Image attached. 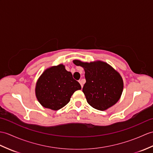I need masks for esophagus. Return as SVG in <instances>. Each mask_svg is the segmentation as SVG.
I'll return each mask as SVG.
<instances>
[{
    "instance_id": "34e87169",
    "label": "esophagus",
    "mask_w": 153,
    "mask_h": 153,
    "mask_svg": "<svg viewBox=\"0 0 153 153\" xmlns=\"http://www.w3.org/2000/svg\"><path fill=\"white\" fill-rule=\"evenodd\" d=\"M79 83H80V85H81V87H83V79L79 80Z\"/></svg>"
}]
</instances>
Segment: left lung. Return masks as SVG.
I'll return each instance as SVG.
<instances>
[{
  "label": "left lung",
  "instance_id": "left-lung-1",
  "mask_svg": "<svg viewBox=\"0 0 153 153\" xmlns=\"http://www.w3.org/2000/svg\"><path fill=\"white\" fill-rule=\"evenodd\" d=\"M74 63L85 70L86 83L83 92L88 104L104 111L118 102L123 93V81L111 66L102 61L87 63L75 60Z\"/></svg>",
  "mask_w": 153,
  "mask_h": 153
}]
</instances>
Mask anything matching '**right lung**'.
Segmentation results:
<instances>
[{
    "mask_svg": "<svg viewBox=\"0 0 153 153\" xmlns=\"http://www.w3.org/2000/svg\"><path fill=\"white\" fill-rule=\"evenodd\" d=\"M81 88L80 84L60 65L46 70L39 78L36 87V95L42 106L58 110L70 100L74 92Z\"/></svg>",
    "mask_w": 153,
    "mask_h": 153,
    "instance_id": "right-lung-1",
    "label": "right lung"
}]
</instances>
